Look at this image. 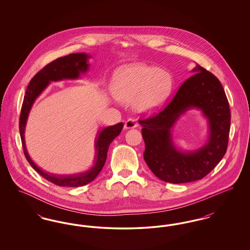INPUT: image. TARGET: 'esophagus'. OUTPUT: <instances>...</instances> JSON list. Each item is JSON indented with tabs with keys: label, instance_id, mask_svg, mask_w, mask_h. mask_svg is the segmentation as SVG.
<instances>
[{
	"label": "esophagus",
	"instance_id": "esophagus-1",
	"mask_svg": "<svg viewBox=\"0 0 250 250\" xmlns=\"http://www.w3.org/2000/svg\"><path fill=\"white\" fill-rule=\"evenodd\" d=\"M137 123H136V121L134 119H128L126 120L125 122V129H131V128H135V127H137Z\"/></svg>",
	"mask_w": 250,
	"mask_h": 250
}]
</instances>
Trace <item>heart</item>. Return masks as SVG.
<instances>
[{
	"mask_svg": "<svg viewBox=\"0 0 250 250\" xmlns=\"http://www.w3.org/2000/svg\"><path fill=\"white\" fill-rule=\"evenodd\" d=\"M173 80L168 72L143 63L123 67L112 78L110 90L122 102L135 100L141 111L161 107L172 92Z\"/></svg>",
	"mask_w": 250,
	"mask_h": 250,
	"instance_id": "heart-1",
	"label": "heart"
}]
</instances>
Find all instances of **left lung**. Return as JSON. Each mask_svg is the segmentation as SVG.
Here are the masks:
<instances>
[{
  "label": "left lung",
  "instance_id": "8db88e82",
  "mask_svg": "<svg viewBox=\"0 0 250 250\" xmlns=\"http://www.w3.org/2000/svg\"><path fill=\"white\" fill-rule=\"evenodd\" d=\"M195 74L179 88L163 110L141 120L146 164L156 177L183 184L206 176L226 154L230 128V111L224 89L211 72L197 64ZM196 108L207 119L208 139L195 150H179L174 145L172 127L188 110Z\"/></svg>",
  "mask_w": 250,
  "mask_h": 250
}]
</instances>
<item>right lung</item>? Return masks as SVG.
Returning a JSON list of instances; mask_svg holds the SVG:
<instances>
[{"instance_id":"right-lung-1","label":"right lung","mask_w":250,"mask_h":250,"mask_svg":"<svg viewBox=\"0 0 250 250\" xmlns=\"http://www.w3.org/2000/svg\"><path fill=\"white\" fill-rule=\"evenodd\" d=\"M89 58H91V55L83 52H79L71 53L67 56L54 60L53 62L47 64L43 69L38 72L31 80L24 95L23 103L20 118V133L23 147L24 155L30 165L33 167V168L41 176L59 187H82L94 181L101 171L106 162L107 150L110 143H112V141L117 136H119L124 126L123 123H119L115 125L107 126L103 128L102 130L97 131L95 141V155L94 165L90 169L84 172L70 175H58L49 173L37 167L28 154L25 144L24 133L30 110L33 107L36 98L43 93V91L48 87L51 82L80 79L81 75L85 74L90 68V63L88 61Z\"/></svg>"}]
</instances>
